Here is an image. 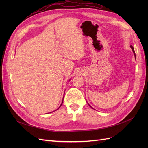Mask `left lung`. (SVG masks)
<instances>
[{
  "mask_svg": "<svg viewBox=\"0 0 148 148\" xmlns=\"http://www.w3.org/2000/svg\"><path fill=\"white\" fill-rule=\"evenodd\" d=\"M130 47H131V48L132 49V50H133V53H134V54H135V57H136V56H135V50H134V48L133 47V46H130Z\"/></svg>",
  "mask_w": 148,
  "mask_h": 148,
  "instance_id": "left-lung-1",
  "label": "left lung"
}]
</instances>
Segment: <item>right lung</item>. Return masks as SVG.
<instances>
[{
	"label": "right lung",
	"instance_id": "add662e5",
	"mask_svg": "<svg viewBox=\"0 0 148 148\" xmlns=\"http://www.w3.org/2000/svg\"><path fill=\"white\" fill-rule=\"evenodd\" d=\"M62 103H63V102H62ZM62 104H61V105H60V106H62ZM60 107H59V108H60Z\"/></svg>",
	"mask_w": 148,
	"mask_h": 148
}]
</instances>
